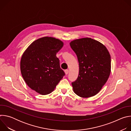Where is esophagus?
Listing matches in <instances>:
<instances>
[{
    "mask_svg": "<svg viewBox=\"0 0 131 131\" xmlns=\"http://www.w3.org/2000/svg\"><path fill=\"white\" fill-rule=\"evenodd\" d=\"M68 72H69V70L68 69H66L65 70V73L66 74H67L68 73Z\"/></svg>",
    "mask_w": 131,
    "mask_h": 131,
    "instance_id": "esophagus-1",
    "label": "esophagus"
}]
</instances>
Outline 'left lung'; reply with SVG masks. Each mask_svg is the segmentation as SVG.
<instances>
[{"label": "left lung", "instance_id": "8db88e82", "mask_svg": "<svg viewBox=\"0 0 131 131\" xmlns=\"http://www.w3.org/2000/svg\"><path fill=\"white\" fill-rule=\"evenodd\" d=\"M70 46L77 55L79 66L78 77L71 83L73 90L81 97L94 96L109 77L110 54L105 46L90 38L74 40Z\"/></svg>", "mask_w": 131, "mask_h": 131}]
</instances>
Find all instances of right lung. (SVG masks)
<instances>
[{
	"instance_id": "add662e5",
	"label": "right lung",
	"mask_w": 131,
	"mask_h": 131,
	"mask_svg": "<svg viewBox=\"0 0 131 131\" xmlns=\"http://www.w3.org/2000/svg\"><path fill=\"white\" fill-rule=\"evenodd\" d=\"M63 42L53 37H45L27 48L21 60L22 77L32 90L41 95L51 93L65 75L56 54Z\"/></svg>"
}]
</instances>
